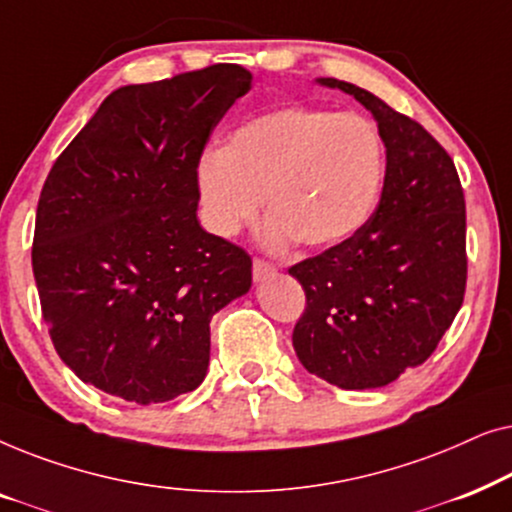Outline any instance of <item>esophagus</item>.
<instances>
[{"instance_id":"esophagus-1","label":"esophagus","mask_w":512,"mask_h":512,"mask_svg":"<svg viewBox=\"0 0 512 512\" xmlns=\"http://www.w3.org/2000/svg\"><path fill=\"white\" fill-rule=\"evenodd\" d=\"M254 279L256 282H261V279H268L270 275H275V265H272L270 261H265V258H254Z\"/></svg>"}]
</instances>
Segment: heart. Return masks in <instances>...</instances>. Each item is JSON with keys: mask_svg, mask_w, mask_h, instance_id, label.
<instances>
[{"mask_svg": "<svg viewBox=\"0 0 512 512\" xmlns=\"http://www.w3.org/2000/svg\"><path fill=\"white\" fill-rule=\"evenodd\" d=\"M384 179L375 125L356 114L286 107L256 116L200 160L198 193L207 226L235 235L261 207L268 237L328 247L356 233Z\"/></svg>", "mask_w": 512, "mask_h": 512, "instance_id": "heart-1", "label": "heart"}]
</instances>
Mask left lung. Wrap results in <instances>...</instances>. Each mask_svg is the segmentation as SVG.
Here are the masks:
<instances>
[{
    "mask_svg": "<svg viewBox=\"0 0 512 512\" xmlns=\"http://www.w3.org/2000/svg\"><path fill=\"white\" fill-rule=\"evenodd\" d=\"M319 83L375 116L387 172L380 205L352 237L289 268L305 291L293 349L335 387H387L429 359L464 303V188L450 153L415 118L354 83Z\"/></svg>",
    "mask_w": 512,
    "mask_h": 512,
    "instance_id": "obj_1",
    "label": "left lung"
}]
</instances>
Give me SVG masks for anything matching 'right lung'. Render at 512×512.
Wrapping results in <instances>:
<instances>
[{
  "instance_id": "obj_1",
  "label": "right lung",
  "mask_w": 512,
  "mask_h": 512,
  "mask_svg": "<svg viewBox=\"0 0 512 512\" xmlns=\"http://www.w3.org/2000/svg\"><path fill=\"white\" fill-rule=\"evenodd\" d=\"M251 88L209 65L100 104L41 188L32 270L55 352L74 375L137 405L198 389L209 321L251 286V256L198 223V165Z\"/></svg>"
}]
</instances>
